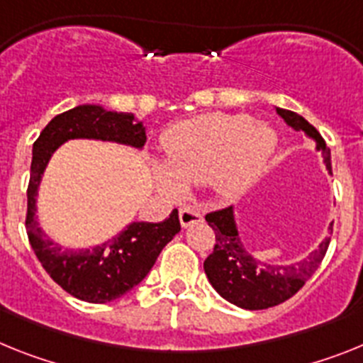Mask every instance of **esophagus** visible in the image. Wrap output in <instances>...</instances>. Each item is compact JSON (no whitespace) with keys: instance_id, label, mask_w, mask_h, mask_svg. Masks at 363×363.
<instances>
[{"instance_id":"34e87169","label":"esophagus","mask_w":363,"mask_h":363,"mask_svg":"<svg viewBox=\"0 0 363 363\" xmlns=\"http://www.w3.org/2000/svg\"><path fill=\"white\" fill-rule=\"evenodd\" d=\"M179 219H181V225L184 226V228H188V226H191V225L203 223L204 216L201 210H197V208L184 206V208H181V212H179Z\"/></svg>"}]
</instances>
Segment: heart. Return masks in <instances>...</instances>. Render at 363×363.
I'll list each match as a JSON object with an SVG mask.
<instances>
[{
    "mask_svg": "<svg viewBox=\"0 0 363 363\" xmlns=\"http://www.w3.org/2000/svg\"><path fill=\"white\" fill-rule=\"evenodd\" d=\"M166 166L157 179L169 194L210 182L220 199H235L259 177L277 146L269 124L235 113H210L175 124L162 137Z\"/></svg>",
    "mask_w": 363,
    "mask_h": 363,
    "instance_id": "b5f03b06",
    "label": "heart"
}]
</instances>
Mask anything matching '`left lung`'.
I'll return each instance as SVG.
<instances>
[{
    "label": "left lung",
    "instance_id": "left-lung-1",
    "mask_svg": "<svg viewBox=\"0 0 363 363\" xmlns=\"http://www.w3.org/2000/svg\"><path fill=\"white\" fill-rule=\"evenodd\" d=\"M277 115L296 131H303L316 143V150L321 151L327 172L333 175L330 150L325 140L318 133L313 124L303 116L289 109L276 107ZM208 225L216 232V247L204 261V272L208 281L219 292V296L247 311L276 307L305 285L325 257L330 238H325L307 257L292 264H274L257 259L252 252L245 248L235 223L234 208H223L208 213Z\"/></svg>",
    "mask_w": 363,
    "mask_h": 363
}]
</instances>
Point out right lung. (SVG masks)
I'll return each mask as SVG.
<instances>
[{
	"instance_id": "add662e5",
	"label": "right lung",
	"mask_w": 363,
	"mask_h": 363,
	"mask_svg": "<svg viewBox=\"0 0 363 363\" xmlns=\"http://www.w3.org/2000/svg\"><path fill=\"white\" fill-rule=\"evenodd\" d=\"M72 138H91L143 150L146 128L133 113L107 111L84 104L56 115L33 146L30 181L27 188V235L45 272L65 292L89 303H107L143 281L162 248L181 232L179 212L160 223H129L121 234L91 248H64L42 230L36 217V195L50 157Z\"/></svg>"
}]
</instances>
